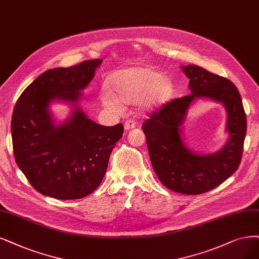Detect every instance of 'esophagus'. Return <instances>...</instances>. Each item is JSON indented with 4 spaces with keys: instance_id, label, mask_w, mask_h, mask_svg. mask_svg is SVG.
<instances>
[{
    "instance_id": "1",
    "label": "esophagus",
    "mask_w": 259,
    "mask_h": 259,
    "mask_svg": "<svg viewBox=\"0 0 259 259\" xmlns=\"http://www.w3.org/2000/svg\"><path fill=\"white\" fill-rule=\"evenodd\" d=\"M135 127H137V122L133 119H128V120L124 121V123H123L124 130H130L132 128H135Z\"/></svg>"
}]
</instances>
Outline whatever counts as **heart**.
<instances>
[{
	"label": "heart",
	"mask_w": 259,
	"mask_h": 259,
	"mask_svg": "<svg viewBox=\"0 0 259 259\" xmlns=\"http://www.w3.org/2000/svg\"><path fill=\"white\" fill-rule=\"evenodd\" d=\"M110 85L111 90L105 88L100 97L105 107L115 112L121 110V102H138L142 111H152L164 104L171 92L167 78L145 66H133L114 72Z\"/></svg>",
	"instance_id": "b5f03b06"
}]
</instances>
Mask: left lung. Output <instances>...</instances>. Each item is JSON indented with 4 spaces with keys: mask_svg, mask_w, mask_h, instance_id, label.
<instances>
[{
    "mask_svg": "<svg viewBox=\"0 0 259 259\" xmlns=\"http://www.w3.org/2000/svg\"><path fill=\"white\" fill-rule=\"evenodd\" d=\"M191 94L171 100L143 123L152 167L166 188L183 194H202L221 185L240 164L246 133L242 100L235 84L196 65L181 66ZM196 99L222 103L227 112L226 145L212 154H197L185 144L183 122Z\"/></svg>",
    "mask_w": 259,
    "mask_h": 259,
    "instance_id": "8db88e82",
    "label": "left lung"
}]
</instances>
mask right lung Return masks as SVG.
Here are the masks:
<instances>
[{
  "label": "right lung",
  "instance_id": "1",
  "mask_svg": "<svg viewBox=\"0 0 259 259\" xmlns=\"http://www.w3.org/2000/svg\"><path fill=\"white\" fill-rule=\"evenodd\" d=\"M102 60L41 73L19 97L12 117L15 160L38 192L60 199L88 196L99 187L111 152L122 137L121 123L101 126L81 108L82 92ZM63 102L70 116L56 122L50 107Z\"/></svg>",
  "mask_w": 259,
  "mask_h": 259
}]
</instances>
